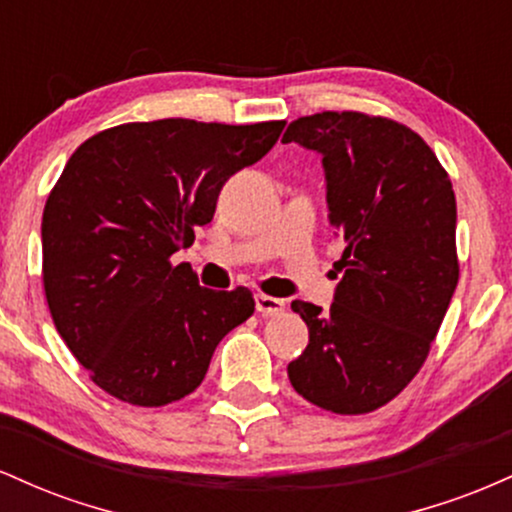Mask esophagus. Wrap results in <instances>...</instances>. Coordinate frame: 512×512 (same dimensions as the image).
I'll return each mask as SVG.
<instances>
[{"instance_id":"esophagus-1","label":"esophagus","mask_w":512,"mask_h":512,"mask_svg":"<svg viewBox=\"0 0 512 512\" xmlns=\"http://www.w3.org/2000/svg\"><path fill=\"white\" fill-rule=\"evenodd\" d=\"M255 305H257V313H260L262 317H276L286 310V301H281V298H274V296H267V293H260V296L255 298Z\"/></svg>"}]
</instances>
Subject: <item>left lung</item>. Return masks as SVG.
I'll list each match as a JSON object with an SVG mask.
<instances>
[{"label": "left lung", "instance_id": "left-lung-1", "mask_svg": "<svg viewBox=\"0 0 512 512\" xmlns=\"http://www.w3.org/2000/svg\"><path fill=\"white\" fill-rule=\"evenodd\" d=\"M281 142L322 156L330 223L346 248L330 310L293 301L308 346L289 363L298 395L334 414H368L424 366L457 279L452 182L424 139L387 117H298Z\"/></svg>", "mask_w": 512, "mask_h": 512}]
</instances>
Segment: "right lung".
<instances>
[{"mask_svg":"<svg viewBox=\"0 0 512 512\" xmlns=\"http://www.w3.org/2000/svg\"><path fill=\"white\" fill-rule=\"evenodd\" d=\"M284 120L168 117L86 139L43 211V286L57 332L101 390L137 407L195 392L214 349L255 313L245 286L211 291L170 257L214 219L221 187Z\"/></svg>","mask_w":512,"mask_h":512,"instance_id":"1","label":"right lung"}]
</instances>
